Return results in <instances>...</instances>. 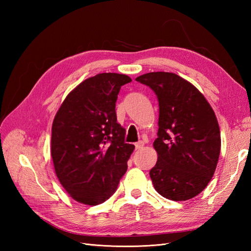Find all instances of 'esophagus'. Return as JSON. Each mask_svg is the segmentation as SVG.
<instances>
[{
	"instance_id": "1",
	"label": "esophagus",
	"mask_w": 251,
	"mask_h": 251,
	"mask_svg": "<svg viewBox=\"0 0 251 251\" xmlns=\"http://www.w3.org/2000/svg\"><path fill=\"white\" fill-rule=\"evenodd\" d=\"M143 146H144L143 141H138V142L135 143V149H136V150H140V149L143 148Z\"/></svg>"
}]
</instances>
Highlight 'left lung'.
I'll return each instance as SVG.
<instances>
[{"label":"left lung","mask_w":251,"mask_h":251,"mask_svg":"<svg viewBox=\"0 0 251 251\" xmlns=\"http://www.w3.org/2000/svg\"><path fill=\"white\" fill-rule=\"evenodd\" d=\"M136 80L153 90L159 103L158 160L150 171L154 187L166 199H192L207 186L219 160L215 112L198 89L175 73L151 72Z\"/></svg>","instance_id":"left-lung-1"}]
</instances>
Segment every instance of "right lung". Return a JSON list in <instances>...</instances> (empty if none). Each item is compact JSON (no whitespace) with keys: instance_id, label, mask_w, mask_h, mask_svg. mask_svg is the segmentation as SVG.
<instances>
[{"instance_id":"1","label":"right lung","mask_w":251,"mask_h":251,"mask_svg":"<svg viewBox=\"0 0 251 251\" xmlns=\"http://www.w3.org/2000/svg\"><path fill=\"white\" fill-rule=\"evenodd\" d=\"M125 74L83 80L60 105L52 125L51 156L60 184L74 200L97 205L116 192L135 147L126 143L115 103Z\"/></svg>"}]
</instances>
